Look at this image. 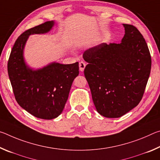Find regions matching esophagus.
<instances>
[{
    "label": "esophagus",
    "mask_w": 160,
    "mask_h": 160,
    "mask_svg": "<svg viewBox=\"0 0 160 160\" xmlns=\"http://www.w3.org/2000/svg\"><path fill=\"white\" fill-rule=\"evenodd\" d=\"M86 66V64L85 62L81 61L79 63V68H80V70L81 72H83L84 70H85V68Z\"/></svg>",
    "instance_id": "34e87169"
}]
</instances>
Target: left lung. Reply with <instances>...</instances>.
<instances>
[{
	"label": "left lung",
	"mask_w": 160,
	"mask_h": 160,
	"mask_svg": "<svg viewBox=\"0 0 160 160\" xmlns=\"http://www.w3.org/2000/svg\"><path fill=\"white\" fill-rule=\"evenodd\" d=\"M120 44L105 43L83 53L84 73L100 115L119 118L139 104L151 70L147 43L136 28L123 24Z\"/></svg>",
	"instance_id": "8db88e82"
}]
</instances>
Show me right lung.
I'll return each mask as SVG.
<instances>
[{
  "label": "right lung",
  "instance_id": "add662e5",
  "mask_svg": "<svg viewBox=\"0 0 160 160\" xmlns=\"http://www.w3.org/2000/svg\"><path fill=\"white\" fill-rule=\"evenodd\" d=\"M48 21L29 29L16 40L8 63V72L18 104L32 115L42 119L61 114L68 98L72 82L79 74V63L61 64L54 61L39 68L27 63L24 49L29 37L43 34L53 29Z\"/></svg>",
  "mask_w": 160,
  "mask_h": 160
}]
</instances>
